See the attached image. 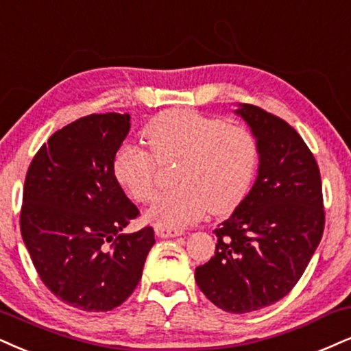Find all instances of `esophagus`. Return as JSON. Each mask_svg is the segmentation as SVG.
Masks as SVG:
<instances>
[{"mask_svg":"<svg viewBox=\"0 0 351 351\" xmlns=\"http://www.w3.org/2000/svg\"><path fill=\"white\" fill-rule=\"evenodd\" d=\"M154 231L159 237H177L182 234V229H172V228H164V226H156Z\"/></svg>","mask_w":351,"mask_h":351,"instance_id":"esophagus-1","label":"esophagus"}]
</instances>
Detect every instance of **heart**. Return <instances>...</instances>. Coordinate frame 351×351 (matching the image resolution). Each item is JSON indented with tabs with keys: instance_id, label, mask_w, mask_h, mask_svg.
Segmentation results:
<instances>
[{
	"instance_id": "b5f03b06",
	"label": "heart",
	"mask_w": 351,
	"mask_h": 351,
	"mask_svg": "<svg viewBox=\"0 0 351 351\" xmlns=\"http://www.w3.org/2000/svg\"><path fill=\"white\" fill-rule=\"evenodd\" d=\"M148 149L123 143L114 156L115 180L133 200L146 203L156 193L158 162L179 159L174 184L156 198L146 218L158 226L180 229L206 211L224 215L242 202L258 164L257 140L247 128L192 109L167 110L143 128Z\"/></svg>"
}]
</instances>
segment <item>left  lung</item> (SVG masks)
<instances>
[{
  "mask_svg": "<svg viewBox=\"0 0 351 351\" xmlns=\"http://www.w3.org/2000/svg\"><path fill=\"white\" fill-rule=\"evenodd\" d=\"M258 146L257 179L215 229V255L195 268L203 295L231 314L267 308L295 288L322 239L319 166L300 133L261 107L236 110Z\"/></svg>",
  "mask_w": 351,
  "mask_h": 351,
  "instance_id": "1",
  "label": "left lung"
}]
</instances>
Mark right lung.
Returning <instances> with one entry per match:
<instances>
[{
    "mask_svg": "<svg viewBox=\"0 0 351 351\" xmlns=\"http://www.w3.org/2000/svg\"><path fill=\"white\" fill-rule=\"evenodd\" d=\"M128 114H90L49 138L24 182L21 234L47 288L73 308L106 313L128 300L154 245L153 228L122 234L140 211L112 161Z\"/></svg>",
    "mask_w": 351,
    "mask_h": 351,
    "instance_id": "right-lung-1",
    "label": "right lung"
}]
</instances>
